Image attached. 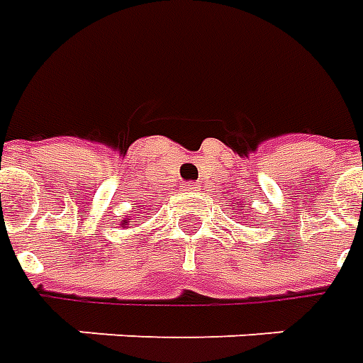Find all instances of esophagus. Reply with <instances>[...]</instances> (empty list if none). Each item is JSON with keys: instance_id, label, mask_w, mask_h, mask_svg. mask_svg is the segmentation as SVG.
Listing matches in <instances>:
<instances>
[{"instance_id": "1", "label": "esophagus", "mask_w": 363, "mask_h": 363, "mask_svg": "<svg viewBox=\"0 0 363 363\" xmlns=\"http://www.w3.org/2000/svg\"><path fill=\"white\" fill-rule=\"evenodd\" d=\"M184 190H189V192H196L198 184L196 182H186V184H184Z\"/></svg>"}]
</instances>
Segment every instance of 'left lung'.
<instances>
[{
	"label": "left lung",
	"mask_w": 363,
	"mask_h": 363,
	"mask_svg": "<svg viewBox=\"0 0 363 363\" xmlns=\"http://www.w3.org/2000/svg\"><path fill=\"white\" fill-rule=\"evenodd\" d=\"M241 210H243V206H241ZM241 210H239V213H241Z\"/></svg>",
	"instance_id": "obj_1"
}]
</instances>
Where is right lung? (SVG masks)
Instances as JSON below:
<instances>
[{"instance_id":"right-lung-1","label":"right lung","mask_w":363,"mask_h":363,"mask_svg":"<svg viewBox=\"0 0 363 363\" xmlns=\"http://www.w3.org/2000/svg\"><path fill=\"white\" fill-rule=\"evenodd\" d=\"M130 220H132V216H126L124 220L120 221V225H122V228H128V225H130Z\"/></svg>"}]
</instances>
